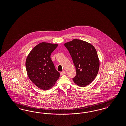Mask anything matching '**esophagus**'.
<instances>
[{
    "label": "esophagus",
    "mask_w": 126,
    "mask_h": 126,
    "mask_svg": "<svg viewBox=\"0 0 126 126\" xmlns=\"http://www.w3.org/2000/svg\"><path fill=\"white\" fill-rule=\"evenodd\" d=\"M65 74H66V71H63L62 72H60V75H64Z\"/></svg>",
    "instance_id": "obj_1"
}]
</instances>
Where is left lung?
Returning <instances> with one entry per match:
<instances>
[{"instance_id":"1","label":"left lung","mask_w":126,"mask_h":126,"mask_svg":"<svg viewBox=\"0 0 126 126\" xmlns=\"http://www.w3.org/2000/svg\"><path fill=\"white\" fill-rule=\"evenodd\" d=\"M64 45L76 67L77 75L73 78L74 82L80 87L91 84L96 78L100 67L96 49L89 43L78 39L66 42Z\"/></svg>"}]
</instances>
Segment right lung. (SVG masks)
<instances>
[{"instance_id": "add662e5", "label": "right lung", "mask_w": 126, "mask_h": 126, "mask_svg": "<svg viewBox=\"0 0 126 126\" xmlns=\"http://www.w3.org/2000/svg\"><path fill=\"white\" fill-rule=\"evenodd\" d=\"M58 44L41 42L30 51L27 57L25 66L31 81L38 88L47 90L52 87L60 78L50 59V55Z\"/></svg>"}]
</instances>
